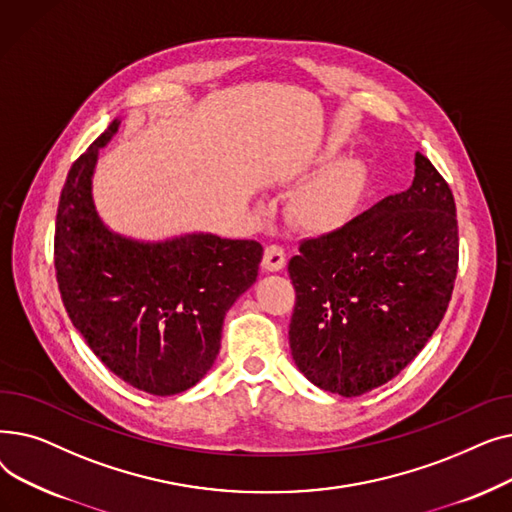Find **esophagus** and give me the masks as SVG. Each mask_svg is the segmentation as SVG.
Wrapping results in <instances>:
<instances>
[{
    "label": "esophagus",
    "instance_id": "obj_1",
    "mask_svg": "<svg viewBox=\"0 0 512 512\" xmlns=\"http://www.w3.org/2000/svg\"><path fill=\"white\" fill-rule=\"evenodd\" d=\"M284 265H286V253L282 247H278V245L265 247V253H263V270L265 272H280Z\"/></svg>",
    "mask_w": 512,
    "mask_h": 512
}]
</instances>
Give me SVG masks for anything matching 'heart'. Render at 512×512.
<instances>
[{
	"label": "heart",
	"mask_w": 512,
	"mask_h": 512,
	"mask_svg": "<svg viewBox=\"0 0 512 512\" xmlns=\"http://www.w3.org/2000/svg\"><path fill=\"white\" fill-rule=\"evenodd\" d=\"M367 188V166L359 157H344L303 184L290 201V220L307 234H330L357 213Z\"/></svg>",
	"instance_id": "heart-1"
}]
</instances>
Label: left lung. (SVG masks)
Returning <instances> with one entry per match:
<instances>
[{
  "mask_svg": "<svg viewBox=\"0 0 512 512\" xmlns=\"http://www.w3.org/2000/svg\"><path fill=\"white\" fill-rule=\"evenodd\" d=\"M459 226L448 182L415 153V178L336 232L303 240L290 353L321 390L361 396L405 369L448 309Z\"/></svg>",
  "mask_w": 512,
  "mask_h": 512,
  "instance_id": "obj_1",
  "label": "left lung"
}]
</instances>
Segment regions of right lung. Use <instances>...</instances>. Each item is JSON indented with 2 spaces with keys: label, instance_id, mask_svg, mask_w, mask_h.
Listing matches in <instances>:
<instances>
[{
  "label": "right lung",
  "instance_id": "right-lung-1",
  "mask_svg": "<svg viewBox=\"0 0 512 512\" xmlns=\"http://www.w3.org/2000/svg\"><path fill=\"white\" fill-rule=\"evenodd\" d=\"M80 155L56 215V276L74 328L120 380L155 396L193 388L220 353L226 311L249 290L263 247L209 232L147 242L112 232L93 201L99 149Z\"/></svg>",
  "mask_w": 512,
  "mask_h": 512
}]
</instances>
